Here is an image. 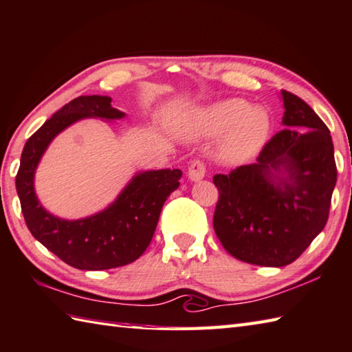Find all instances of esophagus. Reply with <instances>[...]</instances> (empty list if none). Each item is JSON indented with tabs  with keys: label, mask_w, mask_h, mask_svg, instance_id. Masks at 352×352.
<instances>
[{
	"label": "esophagus",
	"mask_w": 352,
	"mask_h": 352,
	"mask_svg": "<svg viewBox=\"0 0 352 352\" xmlns=\"http://www.w3.org/2000/svg\"><path fill=\"white\" fill-rule=\"evenodd\" d=\"M204 174H206V168H204L203 162L200 160H194L192 163L189 166V170H188V177L190 182H200L204 178Z\"/></svg>",
	"instance_id": "esophagus-1"
}]
</instances>
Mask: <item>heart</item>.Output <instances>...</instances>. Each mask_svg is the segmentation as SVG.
Masks as SVG:
<instances>
[{"label":"heart","instance_id":"heart-1","mask_svg":"<svg viewBox=\"0 0 352 352\" xmlns=\"http://www.w3.org/2000/svg\"><path fill=\"white\" fill-rule=\"evenodd\" d=\"M271 126V115L265 107H251L245 100L229 98L197 111L190 118L189 133L195 138L221 135L217 158L225 164H240L265 148Z\"/></svg>","mask_w":352,"mask_h":352}]
</instances>
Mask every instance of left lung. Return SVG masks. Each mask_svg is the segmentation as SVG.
Here are the masks:
<instances>
[{"label":"left lung","instance_id":"obj_1","mask_svg":"<svg viewBox=\"0 0 352 352\" xmlns=\"http://www.w3.org/2000/svg\"><path fill=\"white\" fill-rule=\"evenodd\" d=\"M285 129L257 163L214 177L219 201L214 231L241 261L282 267L297 260L328 221L337 182L327 124L291 92L282 91Z\"/></svg>","mask_w":352,"mask_h":352}]
</instances>
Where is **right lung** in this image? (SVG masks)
<instances>
[{"instance_id": "right-lung-1", "label": "right lung", "mask_w": 352, "mask_h": 352, "mask_svg": "<svg viewBox=\"0 0 352 352\" xmlns=\"http://www.w3.org/2000/svg\"><path fill=\"white\" fill-rule=\"evenodd\" d=\"M111 97L81 95L55 112L24 144L16 192L32 235L65 263L82 271H103L135 261L154 237L164 201L180 186V169L138 172L115 201L80 220L55 217L35 194V170L47 146L60 132L85 118L121 120Z\"/></svg>"}]
</instances>
